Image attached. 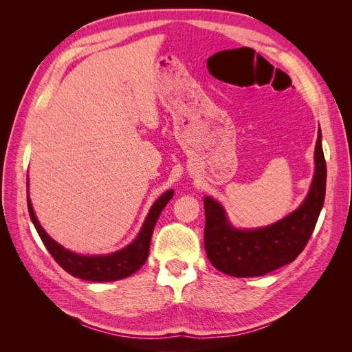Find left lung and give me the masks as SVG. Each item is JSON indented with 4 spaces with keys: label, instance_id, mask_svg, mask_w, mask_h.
Wrapping results in <instances>:
<instances>
[{
    "label": "left lung",
    "instance_id": "left-lung-1",
    "mask_svg": "<svg viewBox=\"0 0 352 352\" xmlns=\"http://www.w3.org/2000/svg\"><path fill=\"white\" fill-rule=\"evenodd\" d=\"M316 170L302 204L289 216L270 226L258 229H235L216 199L204 198L207 257L214 267L235 278L267 274L292 263L302 252L316 228L326 194V160L318 127Z\"/></svg>",
    "mask_w": 352,
    "mask_h": 352
}]
</instances>
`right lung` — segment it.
Masks as SVG:
<instances>
[{
	"instance_id": "right-lung-1",
	"label": "right lung",
	"mask_w": 352,
	"mask_h": 352,
	"mask_svg": "<svg viewBox=\"0 0 352 352\" xmlns=\"http://www.w3.org/2000/svg\"><path fill=\"white\" fill-rule=\"evenodd\" d=\"M175 190L170 189L160 197L148 212V216L144 221L142 229L136 239L127 245L126 248L107 254V255H80L72 252L61 247L58 242L50 238L48 233L39 225V221L35 216V211L32 208V202L28 197V210L32 223L38 232L39 238L44 242L47 250L63 269L70 273L74 278H79L89 282H113L127 278L140 270L150 254V243L155 223L162 214L163 208L167 206V202L173 198Z\"/></svg>"
}]
</instances>
